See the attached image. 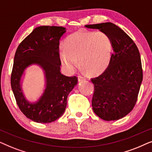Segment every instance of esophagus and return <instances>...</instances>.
<instances>
[{"label":"esophagus","mask_w":152,"mask_h":152,"mask_svg":"<svg viewBox=\"0 0 152 152\" xmlns=\"http://www.w3.org/2000/svg\"><path fill=\"white\" fill-rule=\"evenodd\" d=\"M85 80V78L81 76H78V82H80V81H83V80Z\"/></svg>","instance_id":"1"}]
</instances>
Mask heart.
Here are the masks:
<instances>
[{"label": "heart", "instance_id": "1", "mask_svg": "<svg viewBox=\"0 0 152 152\" xmlns=\"http://www.w3.org/2000/svg\"><path fill=\"white\" fill-rule=\"evenodd\" d=\"M64 46L60 50L59 58L69 73L74 72L77 67L78 60L90 75L102 74L110 62L112 43L102 32L78 30L66 38Z\"/></svg>", "mask_w": 152, "mask_h": 152}]
</instances>
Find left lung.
Listing matches in <instances>:
<instances>
[{
  "mask_svg": "<svg viewBox=\"0 0 152 152\" xmlns=\"http://www.w3.org/2000/svg\"><path fill=\"white\" fill-rule=\"evenodd\" d=\"M85 27L98 29L108 36L113 50L106 69L91 79L94 86L92 109L104 120H120L133 110L142 81L138 48L124 30L110 22Z\"/></svg>",
  "mask_w": 152,
  "mask_h": 152,
  "instance_id": "1",
  "label": "left lung"
}]
</instances>
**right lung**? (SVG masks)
<instances>
[{"mask_svg":"<svg viewBox=\"0 0 152 152\" xmlns=\"http://www.w3.org/2000/svg\"><path fill=\"white\" fill-rule=\"evenodd\" d=\"M65 32L66 28L61 26H39L21 42L15 53L11 87L20 110L33 122L50 123L61 117L68 94L77 85V77L60 72V40ZM32 65L43 71L45 88L36 100L30 101L22 83L26 69Z\"/></svg>","mask_w":152,"mask_h":152,"instance_id":"1","label":"right lung"}]
</instances>
